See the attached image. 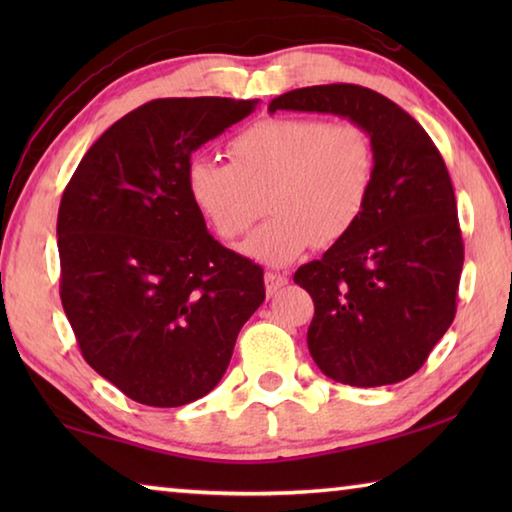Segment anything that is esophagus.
I'll list each match as a JSON object with an SVG mask.
<instances>
[{"mask_svg": "<svg viewBox=\"0 0 512 512\" xmlns=\"http://www.w3.org/2000/svg\"><path fill=\"white\" fill-rule=\"evenodd\" d=\"M264 284H266V293H268V296H275L277 291L287 287V284H289V277L284 275V273H273V271H268V273L264 275Z\"/></svg>", "mask_w": 512, "mask_h": 512, "instance_id": "34e87169", "label": "esophagus"}]
</instances>
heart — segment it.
<instances>
[{
	"label": "heart",
	"instance_id": "heart-1",
	"mask_svg": "<svg viewBox=\"0 0 512 512\" xmlns=\"http://www.w3.org/2000/svg\"><path fill=\"white\" fill-rule=\"evenodd\" d=\"M232 162L194 158L187 187L223 239H237L264 212L273 216L246 239L244 253L284 266L311 246H334L357 228L377 178L366 126L318 117H271L230 142Z\"/></svg>",
	"mask_w": 512,
	"mask_h": 512
}]
</instances>
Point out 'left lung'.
Listing matches in <instances>:
<instances>
[{
  "instance_id": "obj_1",
  "label": "left lung",
  "mask_w": 512,
  "mask_h": 512,
  "mask_svg": "<svg viewBox=\"0 0 512 512\" xmlns=\"http://www.w3.org/2000/svg\"><path fill=\"white\" fill-rule=\"evenodd\" d=\"M268 110L329 112L370 131L377 178L366 212L293 282L314 300L307 345L329 379L370 388L411 377L452 325L463 271L443 155L409 112L361 85L291 90Z\"/></svg>"
}]
</instances>
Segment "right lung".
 <instances>
[{"instance_id": "obj_1", "label": "right lung", "mask_w": 512, "mask_h": 512, "mask_svg": "<svg viewBox=\"0 0 512 512\" xmlns=\"http://www.w3.org/2000/svg\"><path fill=\"white\" fill-rule=\"evenodd\" d=\"M155 99L83 155L58 207L60 300L83 359L131 400L171 409L219 384L264 271L223 248L187 187L192 153L255 110Z\"/></svg>"}]
</instances>
